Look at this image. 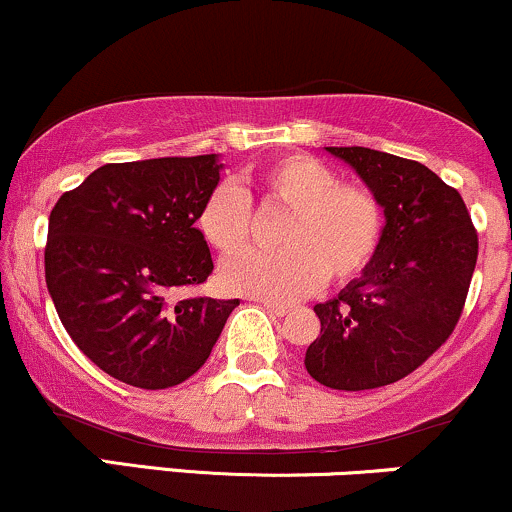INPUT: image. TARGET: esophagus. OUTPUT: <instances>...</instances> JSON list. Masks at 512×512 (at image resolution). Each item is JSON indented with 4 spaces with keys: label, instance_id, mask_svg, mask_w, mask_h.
Wrapping results in <instances>:
<instances>
[{
    "label": "esophagus",
    "instance_id": "1",
    "mask_svg": "<svg viewBox=\"0 0 512 512\" xmlns=\"http://www.w3.org/2000/svg\"><path fill=\"white\" fill-rule=\"evenodd\" d=\"M262 305H264V308H267L269 313H272V315L284 317L286 313H289V305H284V303H276V301H262Z\"/></svg>",
    "mask_w": 512,
    "mask_h": 512
}]
</instances>
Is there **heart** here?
Here are the masks:
<instances>
[{
    "instance_id": "heart-1",
    "label": "heart",
    "mask_w": 512,
    "mask_h": 512,
    "mask_svg": "<svg viewBox=\"0 0 512 512\" xmlns=\"http://www.w3.org/2000/svg\"><path fill=\"white\" fill-rule=\"evenodd\" d=\"M289 209L276 228V250H245L223 264V281L248 296L291 301L320 284H342L366 269L383 238V204L358 182L308 154H289L252 170L243 185L214 187L197 226L209 248L233 255L248 243L252 202Z\"/></svg>"
}]
</instances>
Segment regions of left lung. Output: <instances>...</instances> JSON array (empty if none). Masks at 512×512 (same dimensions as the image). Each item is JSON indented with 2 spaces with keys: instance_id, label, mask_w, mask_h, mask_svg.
Returning <instances> with one entry per match:
<instances>
[{
  "instance_id": "left-lung-1",
  "label": "left lung",
  "mask_w": 512,
  "mask_h": 512,
  "mask_svg": "<svg viewBox=\"0 0 512 512\" xmlns=\"http://www.w3.org/2000/svg\"><path fill=\"white\" fill-rule=\"evenodd\" d=\"M325 149L375 192L385 228L363 274L315 305L320 337L305 368L332 390H373L414 373L455 330L479 238L460 192L424 163L366 146Z\"/></svg>"
}]
</instances>
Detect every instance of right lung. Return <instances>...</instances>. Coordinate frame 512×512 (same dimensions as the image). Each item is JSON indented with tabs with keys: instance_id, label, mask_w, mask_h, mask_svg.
Returning a JSON list of instances; mask_svg holds the SVG:
<instances>
[{
	"instance_id": "obj_1",
	"label": "right lung",
	"mask_w": 512,
	"mask_h": 512,
	"mask_svg": "<svg viewBox=\"0 0 512 512\" xmlns=\"http://www.w3.org/2000/svg\"><path fill=\"white\" fill-rule=\"evenodd\" d=\"M221 168L216 154L105 163L50 211L52 303L74 344L120 383L180 385L207 363L240 303L173 301L214 272L195 223Z\"/></svg>"
}]
</instances>
